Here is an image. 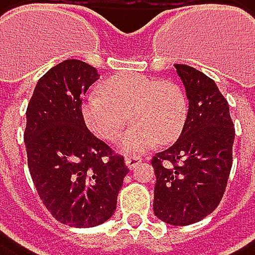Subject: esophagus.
<instances>
[{
  "instance_id": "obj_1",
  "label": "esophagus",
  "mask_w": 255,
  "mask_h": 255,
  "mask_svg": "<svg viewBox=\"0 0 255 255\" xmlns=\"http://www.w3.org/2000/svg\"><path fill=\"white\" fill-rule=\"evenodd\" d=\"M125 162H126V165H128V169L129 170H133L136 165L141 162V158H138V156H126L125 158Z\"/></svg>"
}]
</instances>
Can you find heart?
<instances>
[{"label": "heart", "mask_w": 255, "mask_h": 255, "mask_svg": "<svg viewBox=\"0 0 255 255\" xmlns=\"http://www.w3.org/2000/svg\"><path fill=\"white\" fill-rule=\"evenodd\" d=\"M82 112L96 135L116 141L128 125L132 129L120 139V149L136 153L152 149L159 139L169 143L181 132L187 103L181 88L170 80H155L143 74H122L102 83V94H90Z\"/></svg>", "instance_id": "b5f03b06"}]
</instances>
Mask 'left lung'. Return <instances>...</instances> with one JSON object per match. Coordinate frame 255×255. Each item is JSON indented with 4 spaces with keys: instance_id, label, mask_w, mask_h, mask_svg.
<instances>
[{
    "instance_id": "1",
    "label": "left lung",
    "mask_w": 255,
    "mask_h": 255,
    "mask_svg": "<svg viewBox=\"0 0 255 255\" xmlns=\"http://www.w3.org/2000/svg\"><path fill=\"white\" fill-rule=\"evenodd\" d=\"M175 68L188 111L179 138L152 159L153 213L165 224L184 227L207 218L224 196L233 165L234 125L213 79L188 65Z\"/></svg>"
}]
</instances>
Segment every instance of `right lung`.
<instances>
[{"label": "right lung", "instance_id": "right-lung-1", "mask_svg": "<svg viewBox=\"0 0 255 255\" xmlns=\"http://www.w3.org/2000/svg\"><path fill=\"white\" fill-rule=\"evenodd\" d=\"M99 79L88 63L63 60L37 80L25 114L24 143L37 195L56 221L74 228L111 218L129 172L82 116V96Z\"/></svg>", "mask_w": 255, "mask_h": 255}]
</instances>
